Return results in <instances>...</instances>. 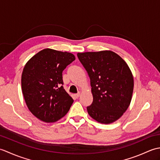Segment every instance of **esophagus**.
<instances>
[{"label":"esophagus","mask_w":160,"mask_h":160,"mask_svg":"<svg viewBox=\"0 0 160 160\" xmlns=\"http://www.w3.org/2000/svg\"><path fill=\"white\" fill-rule=\"evenodd\" d=\"M80 93H77V94H75V95H74V97L76 98H79V96H80Z\"/></svg>","instance_id":"esophagus-1"}]
</instances>
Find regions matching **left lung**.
<instances>
[{
    "mask_svg": "<svg viewBox=\"0 0 160 160\" xmlns=\"http://www.w3.org/2000/svg\"><path fill=\"white\" fill-rule=\"evenodd\" d=\"M77 56L90 78L93 100L87 107L88 113L100 123H113L131 103L134 80L130 68L109 50L78 53Z\"/></svg>",
    "mask_w": 160,
    "mask_h": 160,
    "instance_id": "1",
    "label": "left lung"
}]
</instances>
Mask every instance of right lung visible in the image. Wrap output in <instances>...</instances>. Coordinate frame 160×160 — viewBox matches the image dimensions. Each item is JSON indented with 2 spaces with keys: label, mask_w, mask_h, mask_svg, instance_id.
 <instances>
[{
  "label": "right lung",
  "mask_w": 160,
  "mask_h": 160,
  "mask_svg": "<svg viewBox=\"0 0 160 160\" xmlns=\"http://www.w3.org/2000/svg\"><path fill=\"white\" fill-rule=\"evenodd\" d=\"M75 59L73 53L48 48L26 63L21 76L22 92L29 110L40 120L55 122L70 109L73 100L62 86V71Z\"/></svg>",
  "instance_id": "obj_1"
}]
</instances>
